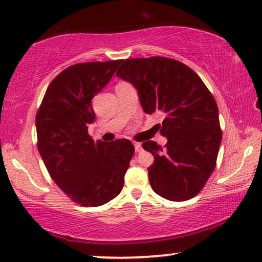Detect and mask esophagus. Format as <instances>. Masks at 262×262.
<instances>
[{
    "label": "esophagus",
    "mask_w": 262,
    "mask_h": 262,
    "mask_svg": "<svg viewBox=\"0 0 262 262\" xmlns=\"http://www.w3.org/2000/svg\"><path fill=\"white\" fill-rule=\"evenodd\" d=\"M134 147H135V151H137L138 153L142 151V147H141L140 142H134Z\"/></svg>",
    "instance_id": "34e87169"
}]
</instances>
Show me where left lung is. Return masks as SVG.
<instances>
[{
	"label": "left lung",
	"instance_id": "8db88e82",
	"mask_svg": "<svg viewBox=\"0 0 262 262\" xmlns=\"http://www.w3.org/2000/svg\"><path fill=\"white\" fill-rule=\"evenodd\" d=\"M121 63L116 76L137 89L145 113L165 116L157 127L166 145L142 144L155 157L148 167L152 189L167 200H189L213 172L222 142L213 96L196 73L176 60L156 56Z\"/></svg>",
	"mask_w": 262,
	"mask_h": 262
}]
</instances>
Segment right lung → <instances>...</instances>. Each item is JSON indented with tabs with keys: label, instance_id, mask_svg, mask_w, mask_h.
I'll return each instance as SVG.
<instances>
[{
	"label": "right lung",
	"instance_id": "right-lung-1",
	"mask_svg": "<svg viewBox=\"0 0 262 262\" xmlns=\"http://www.w3.org/2000/svg\"><path fill=\"white\" fill-rule=\"evenodd\" d=\"M121 60L64 69L49 85L36 116L38 151L51 179L76 204L96 207L121 193L134 146L127 139L95 141L92 98L107 85Z\"/></svg>",
	"mask_w": 262,
	"mask_h": 262
}]
</instances>
